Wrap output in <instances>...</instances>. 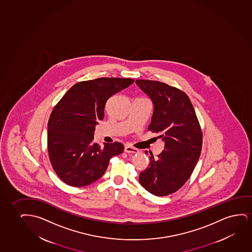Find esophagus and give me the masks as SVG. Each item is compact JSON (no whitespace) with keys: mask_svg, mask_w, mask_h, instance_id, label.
I'll use <instances>...</instances> for the list:
<instances>
[{"mask_svg":"<svg viewBox=\"0 0 252 252\" xmlns=\"http://www.w3.org/2000/svg\"><path fill=\"white\" fill-rule=\"evenodd\" d=\"M125 152H126L128 154H136V153H138V149L133 148L131 146H129V145H126L125 147Z\"/></svg>","mask_w":252,"mask_h":252,"instance_id":"obj_1","label":"esophagus"}]
</instances>
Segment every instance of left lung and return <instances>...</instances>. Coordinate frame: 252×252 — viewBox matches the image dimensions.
<instances>
[{
  "instance_id": "left-lung-1",
  "label": "left lung",
  "mask_w": 252,
  "mask_h": 252,
  "mask_svg": "<svg viewBox=\"0 0 252 252\" xmlns=\"http://www.w3.org/2000/svg\"><path fill=\"white\" fill-rule=\"evenodd\" d=\"M154 104L148 131L158 133L165 150L151 154V162L139 175V183L157 196L180 189L189 180L200 158L202 131L193 104L183 90L152 80H136ZM146 153V152H145Z\"/></svg>"
}]
</instances>
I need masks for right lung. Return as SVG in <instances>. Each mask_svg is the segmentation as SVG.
<instances>
[{
    "label": "right lung",
    "instance_id": "right-lung-1",
    "mask_svg": "<svg viewBox=\"0 0 252 252\" xmlns=\"http://www.w3.org/2000/svg\"><path fill=\"white\" fill-rule=\"evenodd\" d=\"M134 83L131 78L101 77L73 85L57 103L48 121L47 150L56 174L72 187L90 185L103 176L110 159L124 151L120 142H94L95 125L107 100Z\"/></svg>",
    "mask_w": 252,
    "mask_h": 252
}]
</instances>
